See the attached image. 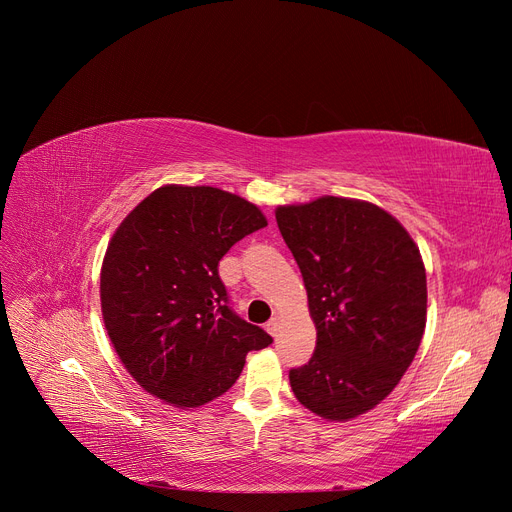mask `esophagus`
Segmentation results:
<instances>
[{
  "instance_id": "34e87169",
  "label": "esophagus",
  "mask_w": 512,
  "mask_h": 512,
  "mask_svg": "<svg viewBox=\"0 0 512 512\" xmlns=\"http://www.w3.org/2000/svg\"><path fill=\"white\" fill-rule=\"evenodd\" d=\"M267 332H270L272 336H276L278 334V326H280V315H274L270 321H267Z\"/></svg>"
}]
</instances>
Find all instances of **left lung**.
<instances>
[{"label": "left lung", "mask_w": 512, "mask_h": 512, "mask_svg": "<svg viewBox=\"0 0 512 512\" xmlns=\"http://www.w3.org/2000/svg\"><path fill=\"white\" fill-rule=\"evenodd\" d=\"M276 222L297 261L315 353L288 380L305 409L328 421L371 411L413 363L427 321L419 247L380 205L324 195L278 205Z\"/></svg>", "instance_id": "1"}]
</instances>
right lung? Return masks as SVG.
Masks as SVG:
<instances>
[{"instance_id": "right-lung-1", "label": "right lung", "mask_w": 512, "mask_h": 512, "mask_svg": "<svg viewBox=\"0 0 512 512\" xmlns=\"http://www.w3.org/2000/svg\"><path fill=\"white\" fill-rule=\"evenodd\" d=\"M263 226L255 203L184 184L155 188L120 222L101 263V315L145 392L170 407H203L232 388L249 351L272 344L228 309L218 276L234 242Z\"/></svg>"}]
</instances>
